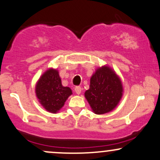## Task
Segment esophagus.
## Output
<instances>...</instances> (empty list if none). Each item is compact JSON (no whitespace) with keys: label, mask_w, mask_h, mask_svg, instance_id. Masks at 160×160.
<instances>
[{"label":"esophagus","mask_w":160,"mask_h":160,"mask_svg":"<svg viewBox=\"0 0 160 160\" xmlns=\"http://www.w3.org/2000/svg\"><path fill=\"white\" fill-rule=\"evenodd\" d=\"M74 91H75V92H76V93L77 95L80 94V92H81V87H79V86H77V87H75Z\"/></svg>","instance_id":"esophagus-1"}]
</instances>
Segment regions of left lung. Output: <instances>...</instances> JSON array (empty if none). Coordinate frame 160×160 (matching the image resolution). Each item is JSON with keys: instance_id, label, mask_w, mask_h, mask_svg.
Returning <instances> with one entry per match:
<instances>
[{"instance_id": "obj_1", "label": "left lung", "mask_w": 160, "mask_h": 160, "mask_svg": "<svg viewBox=\"0 0 160 160\" xmlns=\"http://www.w3.org/2000/svg\"><path fill=\"white\" fill-rule=\"evenodd\" d=\"M120 79L110 68L104 66L96 70L90 79L89 89L85 97L92 111L97 115L111 112L122 96Z\"/></svg>"}]
</instances>
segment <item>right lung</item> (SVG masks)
Here are the masks:
<instances>
[{
    "label": "right lung",
    "instance_id": "obj_1",
    "mask_svg": "<svg viewBox=\"0 0 160 160\" xmlns=\"http://www.w3.org/2000/svg\"><path fill=\"white\" fill-rule=\"evenodd\" d=\"M36 93L44 108L55 113L62 108L72 91L69 87H63L57 70L49 69L38 80Z\"/></svg>",
    "mask_w": 160,
    "mask_h": 160
}]
</instances>
